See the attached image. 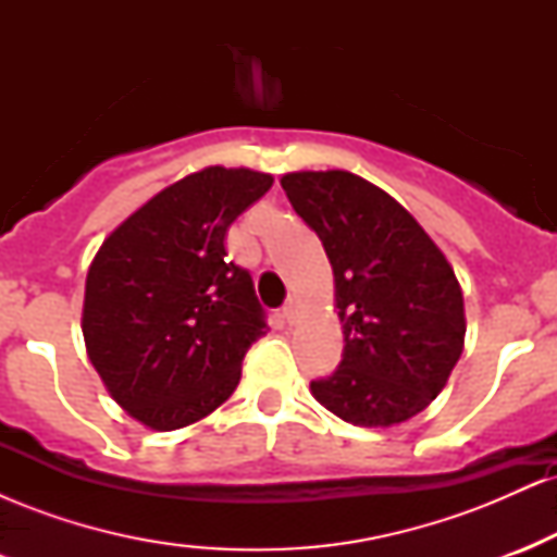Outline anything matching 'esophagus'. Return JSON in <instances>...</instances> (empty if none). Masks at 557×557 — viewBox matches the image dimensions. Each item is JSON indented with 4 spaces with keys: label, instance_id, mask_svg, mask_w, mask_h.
Wrapping results in <instances>:
<instances>
[{
    "label": "esophagus",
    "instance_id": "esophagus-1",
    "mask_svg": "<svg viewBox=\"0 0 557 557\" xmlns=\"http://www.w3.org/2000/svg\"><path fill=\"white\" fill-rule=\"evenodd\" d=\"M296 317H298V298L290 296L283 306V319L287 324H293V322H296Z\"/></svg>",
    "mask_w": 557,
    "mask_h": 557
}]
</instances>
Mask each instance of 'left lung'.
<instances>
[{
	"instance_id": "left-lung-1",
	"label": "left lung",
	"mask_w": 557,
	"mask_h": 557,
	"mask_svg": "<svg viewBox=\"0 0 557 557\" xmlns=\"http://www.w3.org/2000/svg\"><path fill=\"white\" fill-rule=\"evenodd\" d=\"M280 183L327 251L343 322L341 367L311 395L356 426L417 417L461 359L456 272L393 196L354 172H287Z\"/></svg>"
}]
</instances>
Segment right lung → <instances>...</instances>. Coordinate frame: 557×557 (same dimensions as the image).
Instances as JSON below:
<instances>
[{"instance_id": "add662e5", "label": "right lung", "mask_w": 557, "mask_h": 557, "mask_svg": "<svg viewBox=\"0 0 557 557\" xmlns=\"http://www.w3.org/2000/svg\"><path fill=\"white\" fill-rule=\"evenodd\" d=\"M272 183L246 168L194 172L127 216L88 267V359L140 424L181 430L238 387L267 319L251 274L227 259L225 235Z\"/></svg>"}]
</instances>
